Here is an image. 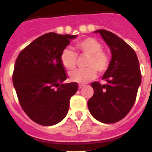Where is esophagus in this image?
Listing matches in <instances>:
<instances>
[{
    "label": "esophagus",
    "instance_id": "obj_1",
    "mask_svg": "<svg viewBox=\"0 0 152 152\" xmlns=\"http://www.w3.org/2000/svg\"><path fill=\"white\" fill-rule=\"evenodd\" d=\"M83 87H84V85H83V84H80V85H79V88H80V89L83 88Z\"/></svg>",
    "mask_w": 152,
    "mask_h": 152
}]
</instances>
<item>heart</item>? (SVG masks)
Returning a JSON list of instances; mask_svg holds the SVG:
<instances>
[{
  "mask_svg": "<svg viewBox=\"0 0 152 152\" xmlns=\"http://www.w3.org/2000/svg\"><path fill=\"white\" fill-rule=\"evenodd\" d=\"M76 50L80 56H86L84 69H76L69 73L70 79L79 83H86L97 76V71L103 73L110 65V57L102 50V44L94 38L88 37L76 44ZM71 48H65L61 50L60 61L66 69L71 70L76 67L78 56Z\"/></svg>",
  "mask_w": 152,
  "mask_h": 152,
  "instance_id": "obj_1",
  "label": "heart"
}]
</instances>
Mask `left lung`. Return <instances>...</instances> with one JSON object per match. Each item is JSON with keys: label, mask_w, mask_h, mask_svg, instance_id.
<instances>
[{"label": "left lung", "mask_w": 152, "mask_h": 152, "mask_svg": "<svg viewBox=\"0 0 152 152\" xmlns=\"http://www.w3.org/2000/svg\"><path fill=\"white\" fill-rule=\"evenodd\" d=\"M110 48L112 58L102 79L107 83L94 82V95L87 102L91 115L104 123L123 119L136 101L141 72L136 52L118 36L105 29H98Z\"/></svg>", "instance_id": "obj_1"}]
</instances>
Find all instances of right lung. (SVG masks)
I'll list each match as a JSON object with an SVG mask.
<instances>
[{
	"label": "right lung",
	"mask_w": 152,
	"mask_h": 152,
	"mask_svg": "<svg viewBox=\"0 0 152 152\" xmlns=\"http://www.w3.org/2000/svg\"><path fill=\"white\" fill-rule=\"evenodd\" d=\"M76 35L55 33L40 36L21 50L15 63L13 85L21 107L35 123L55 125L67 115L69 100L78 90L61 65V50Z\"/></svg>",
	"instance_id": "1"
}]
</instances>
